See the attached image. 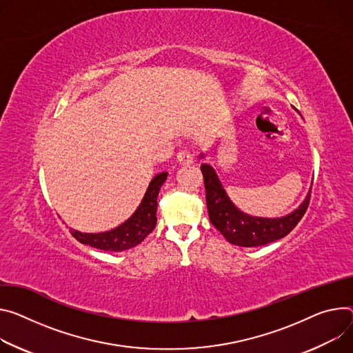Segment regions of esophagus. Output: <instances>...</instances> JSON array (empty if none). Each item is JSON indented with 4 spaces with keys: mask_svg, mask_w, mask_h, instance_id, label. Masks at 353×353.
<instances>
[{
    "mask_svg": "<svg viewBox=\"0 0 353 353\" xmlns=\"http://www.w3.org/2000/svg\"><path fill=\"white\" fill-rule=\"evenodd\" d=\"M176 162L181 166H188L194 162V159L188 152H179L176 156Z\"/></svg>",
    "mask_w": 353,
    "mask_h": 353,
    "instance_id": "1",
    "label": "esophagus"
}]
</instances>
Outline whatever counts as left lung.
Returning a JSON list of instances; mask_svg holds the SVG:
<instances>
[{
  "instance_id": "left-lung-1",
  "label": "left lung",
  "mask_w": 353,
  "mask_h": 353,
  "mask_svg": "<svg viewBox=\"0 0 353 353\" xmlns=\"http://www.w3.org/2000/svg\"><path fill=\"white\" fill-rule=\"evenodd\" d=\"M200 157H204V153H201ZM201 172L204 177L210 221L223 235V238L232 245L252 248L268 245L284 238L294 230L310 204L311 190L308 191L305 200L300 204V207L290 214L280 218L253 216L242 212L230 200L225 188L222 187L212 166L203 163Z\"/></svg>"
}]
</instances>
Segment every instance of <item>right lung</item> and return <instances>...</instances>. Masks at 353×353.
I'll list each match as a JSON object with an SVG mask.
<instances>
[{
  "instance_id": "add662e5",
  "label": "right lung",
  "mask_w": 353,
  "mask_h": 353,
  "mask_svg": "<svg viewBox=\"0 0 353 353\" xmlns=\"http://www.w3.org/2000/svg\"><path fill=\"white\" fill-rule=\"evenodd\" d=\"M166 179V172L156 174L149 183V187L137 211L117 228L99 234H85L70 230L72 235L80 243L90 245L105 252H122L139 245L156 227L157 194Z\"/></svg>"
}]
</instances>
